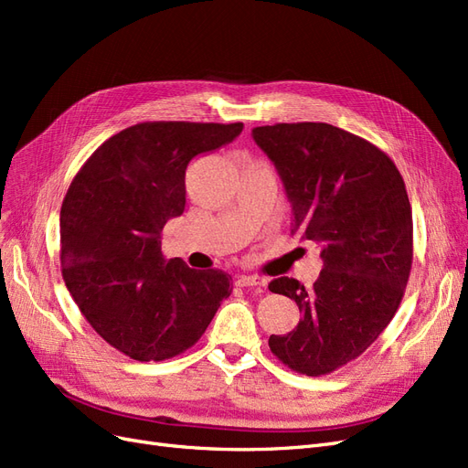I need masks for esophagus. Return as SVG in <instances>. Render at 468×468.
<instances>
[{
  "label": "esophagus",
  "mask_w": 468,
  "mask_h": 468,
  "mask_svg": "<svg viewBox=\"0 0 468 468\" xmlns=\"http://www.w3.org/2000/svg\"><path fill=\"white\" fill-rule=\"evenodd\" d=\"M236 285L238 287H265L267 281L260 275H238Z\"/></svg>",
  "instance_id": "1"
}]
</instances>
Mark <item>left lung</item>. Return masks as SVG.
I'll use <instances>...</instances> for the list:
<instances>
[{"mask_svg": "<svg viewBox=\"0 0 468 468\" xmlns=\"http://www.w3.org/2000/svg\"><path fill=\"white\" fill-rule=\"evenodd\" d=\"M291 203V234L320 246L314 287L279 277L301 322L269 347L292 371L320 377L359 357L399 308L412 267V208L392 160L325 122L256 126Z\"/></svg>", "mask_w": 468, "mask_h": 468, "instance_id": "8db88e82", "label": "left lung"}]
</instances>
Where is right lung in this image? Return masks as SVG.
I'll return each mask as SVG.
<instances>
[{"mask_svg":"<svg viewBox=\"0 0 468 468\" xmlns=\"http://www.w3.org/2000/svg\"><path fill=\"white\" fill-rule=\"evenodd\" d=\"M242 122H140L99 146L60 210V263L81 314L136 361H164L199 339L232 277L162 256L164 226L186 208V169L230 144Z\"/></svg>","mask_w":468,"mask_h":468,"instance_id":"1","label":"right lung"}]
</instances>
